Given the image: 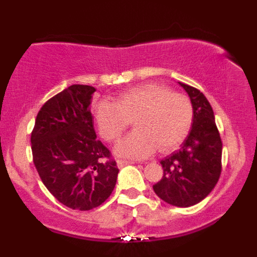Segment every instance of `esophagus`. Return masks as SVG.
<instances>
[{
    "label": "esophagus",
    "instance_id": "34e87169",
    "mask_svg": "<svg viewBox=\"0 0 257 257\" xmlns=\"http://www.w3.org/2000/svg\"><path fill=\"white\" fill-rule=\"evenodd\" d=\"M126 164H134V162L125 161V159H118V161H117V166H118V168L124 167V166H126Z\"/></svg>",
    "mask_w": 257,
    "mask_h": 257
}]
</instances>
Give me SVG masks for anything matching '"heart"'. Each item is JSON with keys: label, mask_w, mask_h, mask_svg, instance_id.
Here are the masks:
<instances>
[{"label": "heart", "mask_w": 257, "mask_h": 257, "mask_svg": "<svg viewBox=\"0 0 257 257\" xmlns=\"http://www.w3.org/2000/svg\"><path fill=\"white\" fill-rule=\"evenodd\" d=\"M100 135L108 143L118 140L134 119L135 131L116 146L117 155L145 158L159 147L168 152L178 147L190 132L193 107L184 94L163 84L145 83L118 94L116 102L102 99L94 107Z\"/></svg>", "instance_id": "b5f03b06"}]
</instances>
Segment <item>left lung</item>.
<instances>
[{
	"label": "left lung",
	"mask_w": 257,
	"mask_h": 257,
	"mask_svg": "<svg viewBox=\"0 0 257 257\" xmlns=\"http://www.w3.org/2000/svg\"><path fill=\"white\" fill-rule=\"evenodd\" d=\"M179 84L191 99L192 128L181 149L161 161L163 176L153 185V191L168 204L187 208L204 199L219 181L222 143L204 94L191 85Z\"/></svg>",
	"instance_id": "left-lung-1"
}]
</instances>
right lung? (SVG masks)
I'll use <instances>...</instances> for the list:
<instances>
[{
    "instance_id": "right-lung-1",
    "label": "right lung",
    "mask_w": 257,
    "mask_h": 257,
    "mask_svg": "<svg viewBox=\"0 0 257 257\" xmlns=\"http://www.w3.org/2000/svg\"><path fill=\"white\" fill-rule=\"evenodd\" d=\"M91 85L72 84L41 107L31 133L34 164L48 191L73 210L101 205L116 186L118 168L96 139Z\"/></svg>"
}]
</instances>
